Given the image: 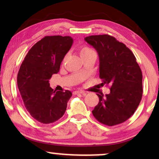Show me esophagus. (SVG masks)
Here are the masks:
<instances>
[{"mask_svg": "<svg viewBox=\"0 0 159 159\" xmlns=\"http://www.w3.org/2000/svg\"><path fill=\"white\" fill-rule=\"evenodd\" d=\"M74 94H82L83 95H85L86 93H84V91H82V90H76L74 92Z\"/></svg>", "mask_w": 159, "mask_h": 159, "instance_id": "34e87169", "label": "esophagus"}]
</instances>
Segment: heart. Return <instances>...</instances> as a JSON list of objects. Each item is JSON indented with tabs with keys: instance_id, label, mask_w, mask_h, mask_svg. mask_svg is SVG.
<instances>
[{
	"instance_id": "obj_1",
	"label": "heart",
	"mask_w": 159,
	"mask_h": 159,
	"mask_svg": "<svg viewBox=\"0 0 159 159\" xmlns=\"http://www.w3.org/2000/svg\"><path fill=\"white\" fill-rule=\"evenodd\" d=\"M92 51H93V50L90 48L89 47L83 46L80 49V56H81V57H82V56H84V55H86V54L90 53V52H92Z\"/></svg>"
}]
</instances>
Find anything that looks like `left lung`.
Here are the masks:
<instances>
[{
  "label": "left lung",
  "mask_w": 159,
  "mask_h": 159,
  "mask_svg": "<svg viewBox=\"0 0 159 159\" xmlns=\"http://www.w3.org/2000/svg\"><path fill=\"white\" fill-rule=\"evenodd\" d=\"M99 56L102 84L111 85L110 93L97 94L99 103L92 111L99 122L114 126L125 122L135 111L143 95V75L134 54L108 34L84 38Z\"/></svg>",
  "instance_id": "1"
}]
</instances>
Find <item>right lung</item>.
Instances as JSON below:
<instances>
[{
	"label": "right lung",
	"instance_id": "right-lung-1",
	"mask_svg": "<svg viewBox=\"0 0 159 159\" xmlns=\"http://www.w3.org/2000/svg\"><path fill=\"white\" fill-rule=\"evenodd\" d=\"M72 43L69 36H45L31 48L21 65L17 85L26 109L39 122H55L66 111L72 94L69 90L54 91L49 80L59 71Z\"/></svg>",
	"mask_w": 159,
	"mask_h": 159
}]
</instances>
